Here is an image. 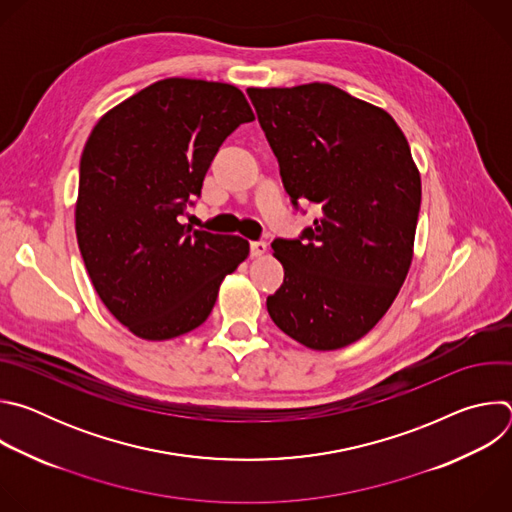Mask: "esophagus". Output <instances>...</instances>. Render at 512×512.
<instances>
[{
	"label": "esophagus",
	"instance_id": "obj_1",
	"mask_svg": "<svg viewBox=\"0 0 512 512\" xmlns=\"http://www.w3.org/2000/svg\"><path fill=\"white\" fill-rule=\"evenodd\" d=\"M267 253L265 241H251V257H261Z\"/></svg>",
	"mask_w": 512,
	"mask_h": 512
}]
</instances>
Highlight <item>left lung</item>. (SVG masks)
<instances>
[{"label":"left lung","instance_id":"8db88e82","mask_svg":"<svg viewBox=\"0 0 512 512\" xmlns=\"http://www.w3.org/2000/svg\"><path fill=\"white\" fill-rule=\"evenodd\" d=\"M296 210L320 216L271 249L285 277L267 312L314 350L348 346L391 308L409 265L421 180L395 119L346 91L312 83L247 89Z\"/></svg>","mask_w":512,"mask_h":512}]
</instances>
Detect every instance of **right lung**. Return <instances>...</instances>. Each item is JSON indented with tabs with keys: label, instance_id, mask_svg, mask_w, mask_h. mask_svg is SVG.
<instances>
[{
	"label": "right lung",
	"instance_id": "add662e5",
	"mask_svg": "<svg viewBox=\"0 0 512 512\" xmlns=\"http://www.w3.org/2000/svg\"><path fill=\"white\" fill-rule=\"evenodd\" d=\"M225 83L166 79L91 131L79 168L77 239L107 310L145 340L198 328L249 243L182 225L223 141L253 121Z\"/></svg>",
	"mask_w": 512,
	"mask_h": 512
}]
</instances>
